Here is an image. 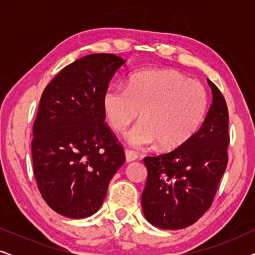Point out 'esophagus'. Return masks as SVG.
<instances>
[{
	"mask_svg": "<svg viewBox=\"0 0 255 255\" xmlns=\"http://www.w3.org/2000/svg\"><path fill=\"white\" fill-rule=\"evenodd\" d=\"M137 158L138 155L134 151H132V149H125V159H127V162L134 161Z\"/></svg>",
	"mask_w": 255,
	"mask_h": 255,
	"instance_id": "34e87169",
	"label": "esophagus"
}]
</instances>
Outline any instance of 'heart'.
I'll return each mask as SVG.
<instances>
[{
	"mask_svg": "<svg viewBox=\"0 0 255 255\" xmlns=\"http://www.w3.org/2000/svg\"><path fill=\"white\" fill-rule=\"evenodd\" d=\"M102 107L115 131H123L140 111L141 120L125 139L135 147L159 142L174 149L196 133L208 110L207 90L200 82L168 69H148L133 74L128 86L110 85L104 90Z\"/></svg>",
	"mask_w": 255,
	"mask_h": 255,
	"instance_id": "heart-1",
	"label": "heart"
}]
</instances>
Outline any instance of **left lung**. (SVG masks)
Listing matches in <instances>:
<instances>
[{"label":"left lung","instance_id":"8db88e82","mask_svg":"<svg viewBox=\"0 0 255 255\" xmlns=\"http://www.w3.org/2000/svg\"><path fill=\"white\" fill-rule=\"evenodd\" d=\"M208 83L212 104L200 130L180 147L144 158L147 181L141 207L156 228L180 230L196 223L211 207L228 166V106L217 86Z\"/></svg>","mask_w":255,"mask_h":255}]
</instances>
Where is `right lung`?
I'll list each match as a JSON object with an SVG mask.
<instances>
[{
	"label": "right lung",
	"mask_w": 255,
	"mask_h": 255,
	"mask_svg": "<svg viewBox=\"0 0 255 255\" xmlns=\"http://www.w3.org/2000/svg\"><path fill=\"white\" fill-rule=\"evenodd\" d=\"M124 60L109 53L80 58L45 87L33 123V174L44 201L68 218L99 210L108 186L125 162L108 127L104 90Z\"/></svg>",
	"instance_id": "right-lung-1"
}]
</instances>
